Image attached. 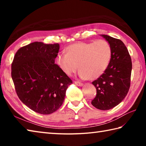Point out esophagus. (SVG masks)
<instances>
[{
  "label": "esophagus",
  "mask_w": 146,
  "mask_h": 146,
  "mask_svg": "<svg viewBox=\"0 0 146 146\" xmlns=\"http://www.w3.org/2000/svg\"><path fill=\"white\" fill-rule=\"evenodd\" d=\"M75 84L76 86H80V87H82V86H83V85H84L82 83H81L80 82H77V81H75Z\"/></svg>",
  "instance_id": "obj_1"
}]
</instances>
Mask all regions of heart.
Returning a JSON list of instances; mask_svg holds the SVG:
<instances>
[{
    "label": "heart",
    "instance_id": "b5f03b06",
    "mask_svg": "<svg viewBox=\"0 0 146 146\" xmlns=\"http://www.w3.org/2000/svg\"><path fill=\"white\" fill-rule=\"evenodd\" d=\"M66 50V54L59 53L56 58L62 71L70 76L79 68V76L91 80L104 73L112 56L111 47L104 40L78 42L68 46Z\"/></svg>",
    "mask_w": 146,
    "mask_h": 146
}]
</instances>
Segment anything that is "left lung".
<instances>
[{
  "instance_id": "8db88e82",
  "label": "left lung",
  "mask_w": 146,
  "mask_h": 146,
  "mask_svg": "<svg viewBox=\"0 0 146 146\" xmlns=\"http://www.w3.org/2000/svg\"><path fill=\"white\" fill-rule=\"evenodd\" d=\"M100 36L111 47L112 56L104 73L92 82L97 95L91 104L98 110H109L119 104L129 91L132 62L122 41L106 35Z\"/></svg>"
}]
</instances>
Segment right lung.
I'll use <instances>...</instances> for the list:
<instances>
[{"label": "right lung", "mask_w": 146, "mask_h": 146, "mask_svg": "<svg viewBox=\"0 0 146 146\" xmlns=\"http://www.w3.org/2000/svg\"><path fill=\"white\" fill-rule=\"evenodd\" d=\"M59 48L58 44L35 42L20 48L11 64V77L19 99L40 114L58 110L73 83L55 64Z\"/></svg>", "instance_id": "1"}]
</instances>
